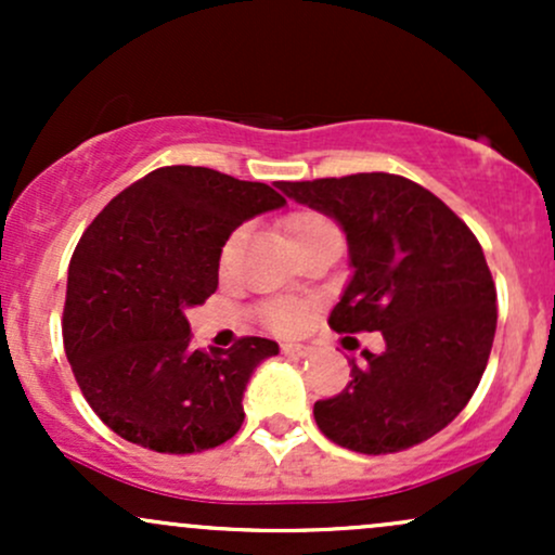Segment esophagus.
<instances>
[{
	"mask_svg": "<svg viewBox=\"0 0 555 555\" xmlns=\"http://www.w3.org/2000/svg\"><path fill=\"white\" fill-rule=\"evenodd\" d=\"M282 352L286 354V358L302 360L310 354V347H302V344H282Z\"/></svg>",
	"mask_w": 555,
	"mask_h": 555,
	"instance_id": "34e87169",
	"label": "esophagus"
}]
</instances>
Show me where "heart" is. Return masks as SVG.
I'll list each match as a JSON object with an SVG mask.
<instances>
[{
	"label": "heart",
	"mask_w": 555,
	"mask_h": 555,
	"mask_svg": "<svg viewBox=\"0 0 555 555\" xmlns=\"http://www.w3.org/2000/svg\"><path fill=\"white\" fill-rule=\"evenodd\" d=\"M334 221L315 211H299L284 219V237L289 242L292 250L308 245L310 240L318 237V234L334 232ZM234 245H237V234L227 242L224 260L232 256ZM260 318H263L266 326L276 331V334H299L310 321V305L299 302V299H271V302H266L263 310H260Z\"/></svg>",
	"instance_id": "b5f03b06"
}]
</instances>
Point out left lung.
<instances>
[{"label":"left lung","mask_w":555,"mask_h":555,"mask_svg":"<svg viewBox=\"0 0 555 555\" xmlns=\"http://www.w3.org/2000/svg\"><path fill=\"white\" fill-rule=\"evenodd\" d=\"M297 203L334 216L354 276L331 310L336 334L380 331L341 393L315 401L328 441L393 454L443 430L473 399L495 336V284L464 221L423 184L386 171L282 182Z\"/></svg>","instance_id":"8db88e82"}]
</instances>
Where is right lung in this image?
Masks as SVG:
<instances>
[{
  "label": "right lung",
  "mask_w": 555,
  "mask_h": 555,
  "mask_svg": "<svg viewBox=\"0 0 555 555\" xmlns=\"http://www.w3.org/2000/svg\"><path fill=\"white\" fill-rule=\"evenodd\" d=\"M284 203L263 182L162 167L125 188L82 232L69 260L62 339L82 397L125 441L195 454L240 430L242 391L279 344L242 336L229 349H195L184 308L216 292L229 234Z\"/></svg>",
  "instance_id": "right-lung-1"
}]
</instances>
